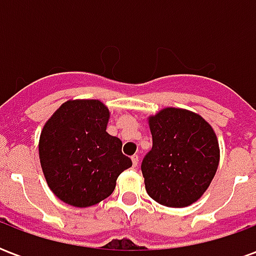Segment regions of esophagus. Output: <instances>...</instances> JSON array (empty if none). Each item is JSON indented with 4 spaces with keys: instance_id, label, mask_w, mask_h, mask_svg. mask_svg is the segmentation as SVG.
Instances as JSON below:
<instances>
[{
    "instance_id": "1",
    "label": "esophagus",
    "mask_w": 256,
    "mask_h": 256,
    "mask_svg": "<svg viewBox=\"0 0 256 256\" xmlns=\"http://www.w3.org/2000/svg\"><path fill=\"white\" fill-rule=\"evenodd\" d=\"M132 162H133V166L134 167L138 166V156H137V155L132 156Z\"/></svg>"
}]
</instances>
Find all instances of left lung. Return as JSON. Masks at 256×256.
<instances>
[{
	"label": "left lung",
	"instance_id": "8db88e82",
	"mask_svg": "<svg viewBox=\"0 0 256 256\" xmlns=\"http://www.w3.org/2000/svg\"><path fill=\"white\" fill-rule=\"evenodd\" d=\"M152 150L141 170L146 193L162 206L182 208L202 198L220 164L214 128L198 114L167 106L148 118Z\"/></svg>",
	"mask_w": 256,
	"mask_h": 256
}]
</instances>
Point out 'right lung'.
<instances>
[{
	"mask_svg": "<svg viewBox=\"0 0 256 256\" xmlns=\"http://www.w3.org/2000/svg\"><path fill=\"white\" fill-rule=\"evenodd\" d=\"M110 110L100 100H68L49 118L40 136V162L48 186L72 207L106 198L119 174L132 167L122 141L106 133Z\"/></svg>",
	"mask_w": 256,
	"mask_h": 256,
	"instance_id": "1",
	"label": "right lung"
}]
</instances>
